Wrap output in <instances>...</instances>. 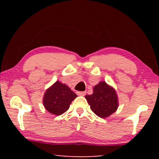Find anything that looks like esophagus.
<instances>
[{
	"label": "esophagus",
	"instance_id": "esophagus-1",
	"mask_svg": "<svg viewBox=\"0 0 159 159\" xmlns=\"http://www.w3.org/2000/svg\"><path fill=\"white\" fill-rule=\"evenodd\" d=\"M77 93L78 95H80V96H84L86 94V92L85 91H81V92H77Z\"/></svg>",
	"mask_w": 159,
	"mask_h": 159
}]
</instances>
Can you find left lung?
I'll return each mask as SVG.
<instances>
[{
    "mask_svg": "<svg viewBox=\"0 0 159 159\" xmlns=\"http://www.w3.org/2000/svg\"><path fill=\"white\" fill-rule=\"evenodd\" d=\"M90 109L101 118H106L116 111L119 106L118 97L114 88L101 81L93 88L92 95H85Z\"/></svg>",
    "mask_w": 159,
    "mask_h": 159,
    "instance_id": "1",
    "label": "left lung"
}]
</instances>
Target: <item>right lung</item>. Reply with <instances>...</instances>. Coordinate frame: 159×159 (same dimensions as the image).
<instances>
[{
  "label": "right lung",
  "mask_w": 159,
  "mask_h": 159,
  "mask_svg": "<svg viewBox=\"0 0 159 159\" xmlns=\"http://www.w3.org/2000/svg\"><path fill=\"white\" fill-rule=\"evenodd\" d=\"M77 97L66 84L56 81L45 91L43 102L48 111L59 116L69 109L71 101Z\"/></svg>",
  "instance_id": "1"
}]
</instances>
